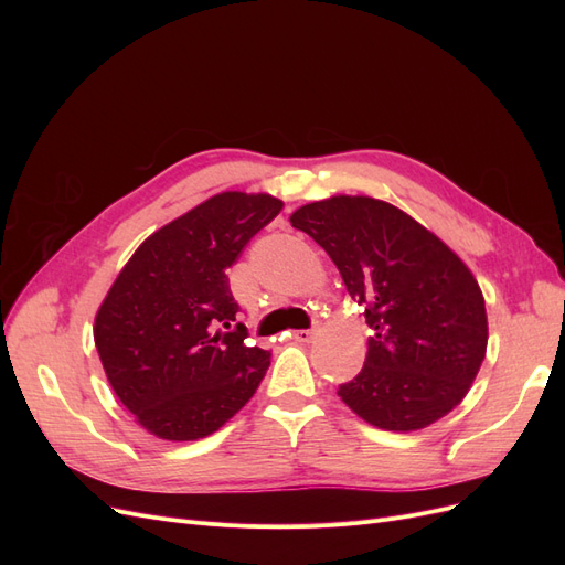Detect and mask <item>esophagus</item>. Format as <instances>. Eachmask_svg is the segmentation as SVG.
<instances>
[{
    "mask_svg": "<svg viewBox=\"0 0 565 565\" xmlns=\"http://www.w3.org/2000/svg\"><path fill=\"white\" fill-rule=\"evenodd\" d=\"M313 337H316L313 330H295V332H292V339H295V341H303V344H306V341H311Z\"/></svg>",
    "mask_w": 565,
    "mask_h": 565,
    "instance_id": "obj_1",
    "label": "esophagus"
}]
</instances>
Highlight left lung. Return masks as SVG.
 Listing matches in <instances>:
<instances>
[{
    "mask_svg": "<svg viewBox=\"0 0 565 565\" xmlns=\"http://www.w3.org/2000/svg\"><path fill=\"white\" fill-rule=\"evenodd\" d=\"M289 221L330 254L374 330L363 370L337 396L386 431L446 417L488 347L483 292L467 264L413 216L367 195L303 204Z\"/></svg>",
    "mask_w": 565,
    "mask_h": 565,
    "instance_id": "8db88e82",
    "label": "left lung"
}]
</instances>
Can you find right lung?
<instances>
[{
	"instance_id": "obj_1",
	"label": "right lung",
	"mask_w": 565,
	"mask_h": 565,
	"mask_svg": "<svg viewBox=\"0 0 565 565\" xmlns=\"http://www.w3.org/2000/svg\"><path fill=\"white\" fill-rule=\"evenodd\" d=\"M282 210L266 193L226 191L141 243L94 320L117 398L164 440L221 429L259 388L270 353L247 347L226 270Z\"/></svg>"
}]
</instances>
